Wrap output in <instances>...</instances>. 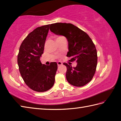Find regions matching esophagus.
Masks as SVG:
<instances>
[{
	"label": "esophagus",
	"instance_id": "1",
	"mask_svg": "<svg viewBox=\"0 0 121 121\" xmlns=\"http://www.w3.org/2000/svg\"><path fill=\"white\" fill-rule=\"evenodd\" d=\"M57 64H58V66H60V65H62V63L60 62V61H59V62L57 63Z\"/></svg>",
	"mask_w": 121,
	"mask_h": 121
}]
</instances>
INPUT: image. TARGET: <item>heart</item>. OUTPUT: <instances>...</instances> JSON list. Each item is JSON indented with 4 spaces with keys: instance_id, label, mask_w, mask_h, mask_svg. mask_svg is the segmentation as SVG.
Here are the masks:
<instances>
[{
    "instance_id": "b5f03b06",
    "label": "heart",
    "mask_w": 121,
    "mask_h": 121,
    "mask_svg": "<svg viewBox=\"0 0 121 121\" xmlns=\"http://www.w3.org/2000/svg\"><path fill=\"white\" fill-rule=\"evenodd\" d=\"M60 37H57V38H60Z\"/></svg>"
}]
</instances>
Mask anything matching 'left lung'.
I'll use <instances>...</instances> for the list:
<instances>
[{"mask_svg":"<svg viewBox=\"0 0 121 121\" xmlns=\"http://www.w3.org/2000/svg\"><path fill=\"white\" fill-rule=\"evenodd\" d=\"M50 26L51 32L66 37L69 49L66 56L78 63L76 67L63 63L67 68L68 82L76 87L85 85L93 78L97 65V50L91 39L87 33L72 24L56 23Z\"/></svg>","mask_w":121,"mask_h":121,"instance_id":"1","label":"left lung"}]
</instances>
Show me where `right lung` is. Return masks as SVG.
Masks as SVG:
<instances>
[{
  "label": "right lung",
  "mask_w": 121,
  "mask_h": 121,
  "mask_svg": "<svg viewBox=\"0 0 121 121\" xmlns=\"http://www.w3.org/2000/svg\"><path fill=\"white\" fill-rule=\"evenodd\" d=\"M50 24L37 27L23 41L17 56L19 71L25 83L30 89L44 92L52 87L55 81L57 63L43 65L40 61L44 50Z\"/></svg>",
  "instance_id": "1"
}]
</instances>
